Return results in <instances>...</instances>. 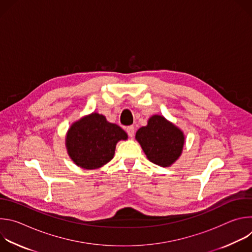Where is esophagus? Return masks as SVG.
I'll return each instance as SVG.
<instances>
[{
    "label": "esophagus",
    "instance_id": "1",
    "mask_svg": "<svg viewBox=\"0 0 252 252\" xmlns=\"http://www.w3.org/2000/svg\"><path fill=\"white\" fill-rule=\"evenodd\" d=\"M126 132H127L128 136L132 137V136H133V134H134V126H127V127H126Z\"/></svg>",
    "mask_w": 252,
    "mask_h": 252
}]
</instances>
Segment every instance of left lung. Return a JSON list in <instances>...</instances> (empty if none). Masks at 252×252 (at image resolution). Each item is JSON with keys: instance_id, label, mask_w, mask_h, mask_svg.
Instances as JSON below:
<instances>
[{"instance_id": "8db88e82", "label": "left lung", "mask_w": 252, "mask_h": 252, "mask_svg": "<svg viewBox=\"0 0 252 252\" xmlns=\"http://www.w3.org/2000/svg\"><path fill=\"white\" fill-rule=\"evenodd\" d=\"M135 139L150 161L162 167L170 166L181 157L185 145V134L162 116L150 118L148 126L140 127Z\"/></svg>"}]
</instances>
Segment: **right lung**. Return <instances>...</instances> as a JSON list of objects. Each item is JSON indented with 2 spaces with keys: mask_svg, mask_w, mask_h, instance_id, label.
<instances>
[{
  "mask_svg": "<svg viewBox=\"0 0 252 252\" xmlns=\"http://www.w3.org/2000/svg\"><path fill=\"white\" fill-rule=\"evenodd\" d=\"M127 139L126 132L118 125L93 113L70 126L65 137L69 158L85 169L101 167L113 159L118 141Z\"/></svg>",
  "mask_w": 252,
  "mask_h": 252,
  "instance_id": "obj_1",
  "label": "right lung"
}]
</instances>
